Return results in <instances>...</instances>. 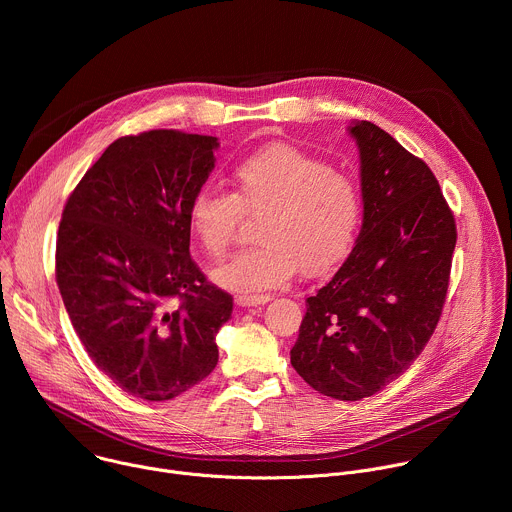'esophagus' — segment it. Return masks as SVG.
<instances>
[{
	"label": "esophagus",
	"instance_id": "esophagus-1",
	"mask_svg": "<svg viewBox=\"0 0 512 512\" xmlns=\"http://www.w3.org/2000/svg\"><path fill=\"white\" fill-rule=\"evenodd\" d=\"M271 300L269 294H261V296H237L235 302L237 306L241 308H251V306H261V304H267Z\"/></svg>",
	"mask_w": 512,
	"mask_h": 512
}]
</instances>
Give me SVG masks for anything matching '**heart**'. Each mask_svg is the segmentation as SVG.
<instances>
[{"instance_id": "b5f03b06", "label": "heart", "mask_w": 512, "mask_h": 512, "mask_svg": "<svg viewBox=\"0 0 512 512\" xmlns=\"http://www.w3.org/2000/svg\"><path fill=\"white\" fill-rule=\"evenodd\" d=\"M235 192L200 188L190 202L188 223L212 257L237 241L243 214H261L259 245L216 267L212 279L231 291L283 285L302 269L316 277L332 271L352 249L360 221L358 184L328 162L273 143L243 158L231 174Z\"/></svg>"}]
</instances>
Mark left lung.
I'll return each instance as SVG.
<instances>
[{"label":"left lung","instance_id":"left-lung-1","mask_svg":"<svg viewBox=\"0 0 512 512\" xmlns=\"http://www.w3.org/2000/svg\"><path fill=\"white\" fill-rule=\"evenodd\" d=\"M348 133L360 154L362 227L342 267L306 300L289 354L318 393L360 401L403 375L431 338L458 235L423 160L371 121Z\"/></svg>","mask_w":512,"mask_h":512}]
</instances>
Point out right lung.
<instances>
[{"instance_id":"obj_1","label":"right lung","mask_w":512,"mask_h":512,"mask_svg":"<svg viewBox=\"0 0 512 512\" xmlns=\"http://www.w3.org/2000/svg\"><path fill=\"white\" fill-rule=\"evenodd\" d=\"M216 137L154 129L113 141L68 196L56 283L97 369L143 401L174 399L218 362L233 298L190 257L188 208Z\"/></svg>"}]
</instances>
